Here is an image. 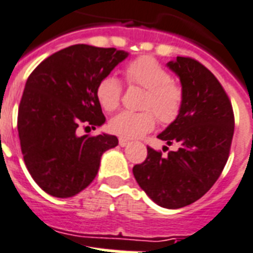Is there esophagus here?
I'll use <instances>...</instances> for the list:
<instances>
[{
    "mask_svg": "<svg viewBox=\"0 0 253 253\" xmlns=\"http://www.w3.org/2000/svg\"><path fill=\"white\" fill-rule=\"evenodd\" d=\"M119 144H120V146H123V148H124V146H126V145L129 144V141L124 140V138H120V140H119Z\"/></svg>",
    "mask_w": 253,
    "mask_h": 253,
    "instance_id": "1",
    "label": "esophagus"
}]
</instances>
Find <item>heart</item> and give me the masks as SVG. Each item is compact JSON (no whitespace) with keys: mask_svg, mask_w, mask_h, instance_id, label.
<instances>
[{"mask_svg":"<svg viewBox=\"0 0 253 253\" xmlns=\"http://www.w3.org/2000/svg\"><path fill=\"white\" fill-rule=\"evenodd\" d=\"M125 78L129 84L146 89L142 99V112H121L109 121L111 132L124 138H137L150 132L157 119L162 124L177 120L183 105V91L161 64L150 56H141L125 67ZM96 97L100 105L112 112L119 107L121 84L116 76L107 75L96 87ZM153 110L154 114L151 112Z\"/></svg>","mask_w":253,"mask_h":253,"instance_id":"heart-1","label":"heart"}]
</instances>
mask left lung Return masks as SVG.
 I'll list each match as a JSON object with an SVG mask.
<instances>
[{
    "mask_svg": "<svg viewBox=\"0 0 253 253\" xmlns=\"http://www.w3.org/2000/svg\"><path fill=\"white\" fill-rule=\"evenodd\" d=\"M166 67L179 78L183 105L158 138L179 148L165 157L148 148V157L133 168V175L154 203L174 210L203 197L222 174L235 121L222 84L203 64L177 56Z\"/></svg>",
    "mask_w": 253,
    "mask_h": 253,
    "instance_id": "1",
    "label": "left lung"
}]
</instances>
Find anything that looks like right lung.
I'll return each instance as SVG.
<instances>
[{
  "label": "right lung",
  "mask_w": 253,
  "mask_h": 253,
  "mask_svg": "<svg viewBox=\"0 0 253 253\" xmlns=\"http://www.w3.org/2000/svg\"><path fill=\"white\" fill-rule=\"evenodd\" d=\"M128 55L74 44L48 56L29 76L19 103L18 136L27 170L47 194H79L95 179L103 153L119 144L112 134L78 136L76 129L104 124L96 87Z\"/></svg>",
  "instance_id": "add662e5"
}]
</instances>
